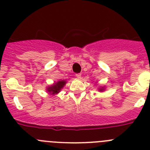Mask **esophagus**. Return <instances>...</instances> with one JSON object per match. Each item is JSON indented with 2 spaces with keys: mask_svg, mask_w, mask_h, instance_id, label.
Listing matches in <instances>:
<instances>
[{
  "mask_svg": "<svg viewBox=\"0 0 150 150\" xmlns=\"http://www.w3.org/2000/svg\"><path fill=\"white\" fill-rule=\"evenodd\" d=\"M75 76H76V78H81V73H77L76 75H75Z\"/></svg>",
  "mask_w": 150,
  "mask_h": 150,
  "instance_id": "1",
  "label": "esophagus"
}]
</instances>
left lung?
<instances>
[{
	"instance_id": "left-lung-1",
	"label": "left lung",
	"mask_w": 150,
	"mask_h": 150,
	"mask_svg": "<svg viewBox=\"0 0 150 150\" xmlns=\"http://www.w3.org/2000/svg\"><path fill=\"white\" fill-rule=\"evenodd\" d=\"M100 91H102V89H101V90Z\"/></svg>"
}]
</instances>
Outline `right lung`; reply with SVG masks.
Segmentation results:
<instances>
[{
  "mask_svg": "<svg viewBox=\"0 0 150 150\" xmlns=\"http://www.w3.org/2000/svg\"><path fill=\"white\" fill-rule=\"evenodd\" d=\"M66 83V81H59V82L56 83L55 84L51 86V87H48V91L51 92L52 94H55V93H57L59 92V91L64 87V86Z\"/></svg>",
  "mask_w": 150,
  "mask_h": 150,
  "instance_id": "right-lung-1",
  "label": "right lung"
}]
</instances>
